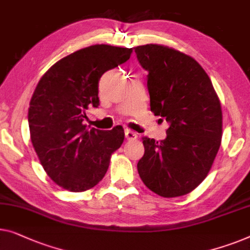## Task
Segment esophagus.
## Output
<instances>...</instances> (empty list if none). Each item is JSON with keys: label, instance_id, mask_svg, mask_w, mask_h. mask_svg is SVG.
<instances>
[{"label": "esophagus", "instance_id": "obj_1", "mask_svg": "<svg viewBox=\"0 0 250 250\" xmlns=\"http://www.w3.org/2000/svg\"><path fill=\"white\" fill-rule=\"evenodd\" d=\"M125 137L129 141L135 140V139H137V133H135L134 131H131V129H128V128H126L125 129Z\"/></svg>", "mask_w": 250, "mask_h": 250}]
</instances>
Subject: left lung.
<instances>
[{"label": "left lung", "mask_w": 250, "mask_h": 250, "mask_svg": "<svg viewBox=\"0 0 250 250\" xmlns=\"http://www.w3.org/2000/svg\"><path fill=\"white\" fill-rule=\"evenodd\" d=\"M149 72L151 111L170 126L165 140L142 137L144 155L137 171L147 188L162 197L194 190L212 168L221 146V103L208 75L193 57L171 47L135 48Z\"/></svg>", "instance_id": "left-lung-1"}]
</instances>
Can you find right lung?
I'll return each mask as SVG.
<instances>
[{
	"label": "right lung",
	"mask_w": 250,
	"mask_h": 250,
	"mask_svg": "<svg viewBox=\"0 0 250 250\" xmlns=\"http://www.w3.org/2000/svg\"><path fill=\"white\" fill-rule=\"evenodd\" d=\"M133 48L93 45L63 57L36 86L28 110L30 139L49 178L68 191L95 187L106 175L124 129L86 128L89 106L98 107L104 72L126 62Z\"/></svg>",
	"instance_id": "add662e5"
}]
</instances>
